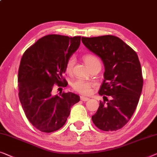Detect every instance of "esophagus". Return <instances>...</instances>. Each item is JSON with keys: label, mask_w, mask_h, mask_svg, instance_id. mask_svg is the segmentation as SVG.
Returning <instances> with one entry per match:
<instances>
[{"label": "esophagus", "mask_w": 157, "mask_h": 157, "mask_svg": "<svg viewBox=\"0 0 157 157\" xmlns=\"http://www.w3.org/2000/svg\"><path fill=\"white\" fill-rule=\"evenodd\" d=\"M80 99L82 100V101H88L89 99V98L88 97H83V96H81L80 97Z\"/></svg>", "instance_id": "esophagus-1"}]
</instances>
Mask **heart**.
I'll use <instances>...</instances> for the list:
<instances>
[{"mask_svg": "<svg viewBox=\"0 0 157 157\" xmlns=\"http://www.w3.org/2000/svg\"><path fill=\"white\" fill-rule=\"evenodd\" d=\"M84 60L85 63L90 69H92L98 65H100L99 60L97 56L93 54H86L84 56ZM74 56H71L67 60L66 64V71L68 73H71L73 68L75 64ZM93 83L91 82L86 81L83 79H78L75 80L72 84V87L75 91L78 92L82 94H90L92 92V87L93 86Z\"/></svg>", "mask_w": 157, "mask_h": 157, "instance_id": "1", "label": "heart"}]
</instances>
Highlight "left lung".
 <instances>
[{"label":"left lung","mask_w":157,"mask_h":157,"mask_svg":"<svg viewBox=\"0 0 157 157\" xmlns=\"http://www.w3.org/2000/svg\"><path fill=\"white\" fill-rule=\"evenodd\" d=\"M89 50L101 58L104 79L99 91L104 101L92 121L99 129L116 131L130 121L136 109L143 86L141 65L133 49L118 37L105 35L82 37Z\"/></svg>","instance_id":"left-lung-1"}]
</instances>
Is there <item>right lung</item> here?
<instances>
[{
    "instance_id": "obj_1",
    "label": "right lung",
    "mask_w": 157,
    "mask_h": 157,
    "mask_svg": "<svg viewBox=\"0 0 157 157\" xmlns=\"http://www.w3.org/2000/svg\"><path fill=\"white\" fill-rule=\"evenodd\" d=\"M80 40V36L46 35L22 56L18 71L19 98L27 118L41 132H52L62 128L71 108L79 101L75 94L61 92L54 96L53 90L55 85H67L63 75Z\"/></svg>"
}]
</instances>
